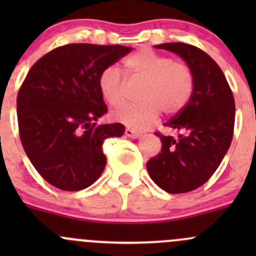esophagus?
Here are the masks:
<instances>
[{
  "label": "esophagus",
  "instance_id": "34e87169",
  "mask_svg": "<svg viewBox=\"0 0 256 256\" xmlns=\"http://www.w3.org/2000/svg\"><path fill=\"white\" fill-rule=\"evenodd\" d=\"M125 135L128 136V138H140V136H141V132L134 130V128H126Z\"/></svg>",
  "mask_w": 256,
  "mask_h": 256
}]
</instances>
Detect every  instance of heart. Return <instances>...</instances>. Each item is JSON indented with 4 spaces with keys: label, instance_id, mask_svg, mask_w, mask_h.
<instances>
[{
    "label": "heart",
    "instance_id": "obj_1",
    "mask_svg": "<svg viewBox=\"0 0 256 256\" xmlns=\"http://www.w3.org/2000/svg\"><path fill=\"white\" fill-rule=\"evenodd\" d=\"M131 79L144 80L138 98L142 100L125 105L114 112V118L126 126L144 128L160 115H174L190 102L194 90V72L184 62L144 48L125 59ZM99 89L114 108L126 102L125 79L116 66H109L100 73Z\"/></svg>",
    "mask_w": 256,
    "mask_h": 256
}]
</instances>
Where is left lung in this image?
Instances as JSON below:
<instances>
[{
    "label": "left lung",
    "mask_w": 256,
    "mask_h": 256,
    "mask_svg": "<svg viewBox=\"0 0 256 256\" xmlns=\"http://www.w3.org/2000/svg\"><path fill=\"white\" fill-rule=\"evenodd\" d=\"M154 47L178 54L194 72L190 102L164 124L178 135L154 132L162 148L146 164L160 188L180 194L200 188L219 167L233 140L236 102L222 69L202 49L180 42Z\"/></svg>",
    "instance_id": "8db88e82"
}]
</instances>
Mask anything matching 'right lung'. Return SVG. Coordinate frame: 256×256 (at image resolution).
I'll use <instances>...</instances> for the list:
<instances>
[{"label":"right lung","instance_id":"right-lung-1","mask_svg":"<svg viewBox=\"0 0 256 256\" xmlns=\"http://www.w3.org/2000/svg\"><path fill=\"white\" fill-rule=\"evenodd\" d=\"M130 52L73 43L48 52L30 69L17 95L18 131L28 158L49 184L76 192L102 174L104 140L120 138L125 126L95 122L108 112L99 76Z\"/></svg>","mask_w":256,"mask_h":256}]
</instances>
